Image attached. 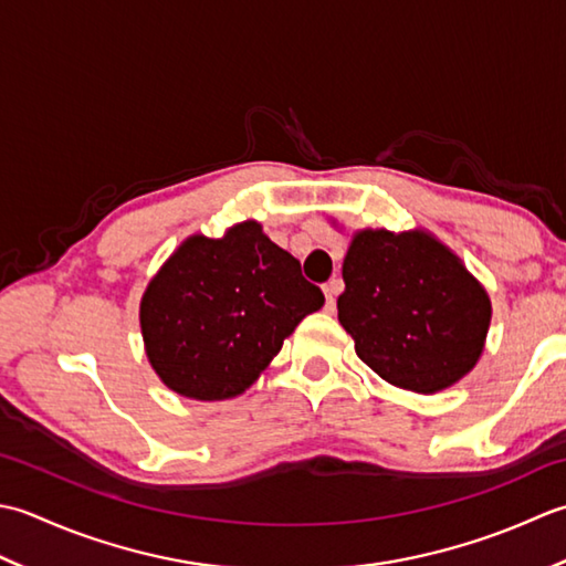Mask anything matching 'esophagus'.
Masks as SVG:
<instances>
[{
    "mask_svg": "<svg viewBox=\"0 0 566 566\" xmlns=\"http://www.w3.org/2000/svg\"><path fill=\"white\" fill-rule=\"evenodd\" d=\"M342 287H344V283L339 279H332L329 283H325V297H327L325 307L329 310V313H334V307H337V295L342 293Z\"/></svg>",
    "mask_w": 566,
    "mask_h": 566,
    "instance_id": "1",
    "label": "esophagus"
}]
</instances>
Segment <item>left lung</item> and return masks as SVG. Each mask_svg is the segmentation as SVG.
<instances>
[{"label": "left lung", "mask_w": 566, "mask_h": 566, "mask_svg": "<svg viewBox=\"0 0 566 566\" xmlns=\"http://www.w3.org/2000/svg\"><path fill=\"white\" fill-rule=\"evenodd\" d=\"M342 279V327L359 359L388 384L437 394L479 361L489 295L430 234L366 229L344 256Z\"/></svg>", "instance_id": "8db88e82"}]
</instances>
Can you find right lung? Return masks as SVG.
<instances>
[{
    "label": "right lung",
    "mask_w": 566,
    "mask_h": 566,
    "mask_svg": "<svg viewBox=\"0 0 566 566\" xmlns=\"http://www.w3.org/2000/svg\"><path fill=\"white\" fill-rule=\"evenodd\" d=\"M322 305L325 295L303 279L300 261L261 224H237L222 239L190 237L144 293L148 361L180 396L234 398Z\"/></svg>",
    "instance_id": "obj_1"
}]
</instances>
